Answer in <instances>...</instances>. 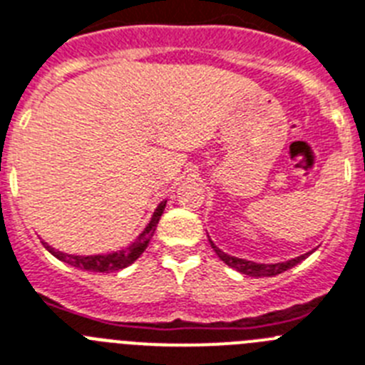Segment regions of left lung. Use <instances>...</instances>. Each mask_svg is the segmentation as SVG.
I'll return each mask as SVG.
<instances>
[{
    "mask_svg": "<svg viewBox=\"0 0 365 365\" xmlns=\"http://www.w3.org/2000/svg\"><path fill=\"white\" fill-rule=\"evenodd\" d=\"M211 243V249L215 250V254L219 256L222 262L228 265V267L235 269V271H240L241 274H249V277H277V274H280V272L287 271V269L295 267L297 263H301L302 259H306L308 256H310L312 252H306V254H301V256H297V258L293 259H287V262H278V263H256V262H250V259H243V258H235V256H230V254L222 252V250L217 247L213 241L210 240Z\"/></svg>",
    "mask_w": 365,
    "mask_h": 365,
    "instance_id": "8db88e82",
    "label": "left lung"
}]
</instances>
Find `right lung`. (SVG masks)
Here are the masks:
<instances>
[{
	"label": "right lung",
	"instance_id": "obj_1",
	"mask_svg": "<svg viewBox=\"0 0 365 365\" xmlns=\"http://www.w3.org/2000/svg\"><path fill=\"white\" fill-rule=\"evenodd\" d=\"M167 206V200L159 202V206L155 207L154 215L150 219V222L146 225V228L137 235V240L133 243H130L125 249L116 250V252H109V254H94V256H76V254H66L61 252V250H55L51 245L44 243L46 250L51 252L57 259L61 262L68 263L72 267L83 269V271H93V272H115L120 271V269L128 267L131 263L135 262L139 258L140 254L145 252L146 247H148L150 240H152V235L155 232V226H158L159 219L163 215V210Z\"/></svg>",
	"mask_w": 365,
	"mask_h": 365
}]
</instances>
